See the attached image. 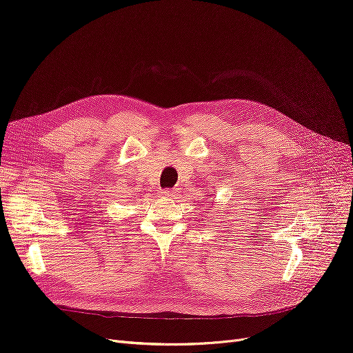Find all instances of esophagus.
Returning <instances> with one entry per match:
<instances>
[{"label":"esophagus","instance_id":"34e87169","mask_svg":"<svg viewBox=\"0 0 353 353\" xmlns=\"http://www.w3.org/2000/svg\"><path fill=\"white\" fill-rule=\"evenodd\" d=\"M161 194L165 197H174L177 194V190L176 189H164V190H161Z\"/></svg>","mask_w":353,"mask_h":353}]
</instances>
